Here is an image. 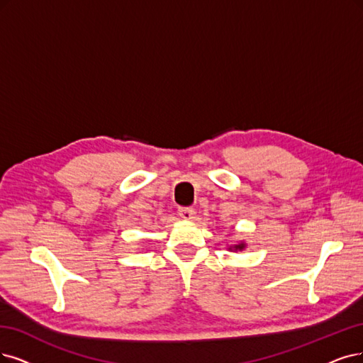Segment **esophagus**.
Here are the masks:
<instances>
[{"label":"esophagus","mask_w":363,"mask_h":363,"mask_svg":"<svg viewBox=\"0 0 363 363\" xmlns=\"http://www.w3.org/2000/svg\"><path fill=\"white\" fill-rule=\"evenodd\" d=\"M178 213H179V217H181L182 220L190 221V220H193L194 211H193L191 208H179V209H178Z\"/></svg>","instance_id":"34e87169"}]
</instances>
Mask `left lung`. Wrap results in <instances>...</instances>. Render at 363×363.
<instances>
[{
    "label": "left lung",
    "instance_id": "left-lung-1",
    "mask_svg": "<svg viewBox=\"0 0 363 363\" xmlns=\"http://www.w3.org/2000/svg\"><path fill=\"white\" fill-rule=\"evenodd\" d=\"M247 248V244L244 242V240H239V242H236V244H230V245H227V250L229 251H244Z\"/></svg>",
    "mask_w": 363,
    "mask_h": 363
}]
</instances>
